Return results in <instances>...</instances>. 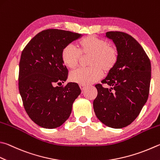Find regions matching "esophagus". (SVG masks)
I'll list each match as a JSON object with an SVG mask.
<instances>
[{"instance_id":"esophagus-1","label":"esophagus","mask_w":160,"mask_h":160,"mask_svg":"<svg viewBox=\"0 0 160 160\" xmlns=\"http://www.w3.org/2000/svg\"><path fill=\"white\" fill-rule=\"evenodd\" d=\"M80 89H81V90H82V91H84L87 87L85 85H80Z\"/></svg>"}]
</instances>
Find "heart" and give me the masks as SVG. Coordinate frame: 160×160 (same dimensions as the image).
I'll return each instance as SVG.
<instances>
[{"instance_id": "1", "label": "heart", "mask_w": 160, "mask_h": 160, "mask_svg": "<svg viewBox=\"0 0 160 160\" xmlns=\"http://www.w3.org/2000/svg\"><path fill=\"white\" fill-rule=\"evenodd\" d=\"M78 50L72 45L63 49L62 59L66 67L74 69L82 57L89 56L88 68H82L72 72L70 79L79 85H88L100 80L103 71L108 73L117 65L119 51L117 47L110 45L108 40L94 36H88L78 42Z\"/></svg>"}]
</instances>
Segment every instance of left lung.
Returning <instances> with one entry per match:
<instances>
[{
	"label": "left lung",
	"instance_id": "left-lung-1",
	"mask_svg": "<svg viewBox=\"0 0 160 160\" xmlns=\"http://www.w3.org/2000/svg\"><path fill=\"white\" fill-rule=\"evenodd\" d=\"M119 51L113 70L95 87L98 94L93 106L97 118L105 125L120 129L129 125L141 112L148 98L151 63L141 45L130 35L108 31Z\"/></svg>",
	"mask_w": 160,
	"mask_h": 160
}]
</instances>
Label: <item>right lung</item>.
Returning <instances> with one entry per match:
<instances>
[{"label":"right lung","instance_id":"add662e5","mask_svg":"<svg viewBox=\"0 0 160 160\" xmlns=\"http://www.w3.org/2000/svg\"><path fill=\"white\" fill-rule=\"evenodd\" d=\"M82 36L59 29L42 31L23 50L19 62V91L32 121L46 129L59 127L69 118L81 90L77 83L58 87L67 79L63 49Z\"/></svg>","mask_w":160,"mask_h":160}]
</instances>
